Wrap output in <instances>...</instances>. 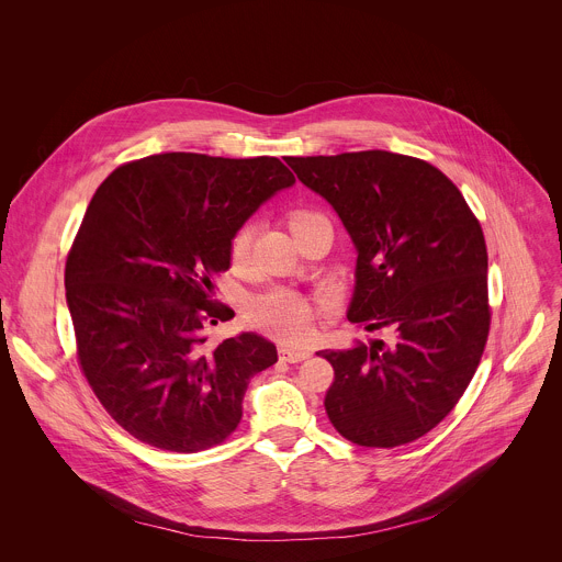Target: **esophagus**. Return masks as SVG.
Instances as JSON below:
<instances>
[{"mask_svg": "<svg viewBox=\"0 0 562 562\" xmlns=\"http://www.w3.org/2000/svg\"><path fill=\"white\" fill-rule=\"evenodd\" d=\"M311 356V351H304V349H291V347H280V358L284 362H302Z\"/></svg>", "mask_w": 562, "mask_h": 562, "instance_id": "esophagus-1", "label": "esophagus"}]
</instances>
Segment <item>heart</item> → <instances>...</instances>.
<instances>
[{"label": "heart", "instance_id": "b5f03b06", "mask_svg": "<svg viewBox=\"0 0 562 562\" xmlns=\"http://www.w3.org/2000/svg\"><path fill=\"white\" fill-rule=\"evenodd\" d=\"M315 213L295 211L291 215V226H295L297 222ZM251 237H254V228L249 224L235 233L231 243V258L235 265H243L247 260L251 249ZM247 317L249 323L260 331L284 342H297L311 331V325L315 319V306L311 300H306L300 293H293L286 289H273L249 300Z\"/></svg>", "mask_w": 562, "mask_h": 562}]
</instances>
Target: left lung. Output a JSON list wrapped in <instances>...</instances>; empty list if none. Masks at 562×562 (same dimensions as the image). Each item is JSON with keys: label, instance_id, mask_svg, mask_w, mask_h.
Returning <instances> with one entry per match:
<instances>
[{"label": "left lung", "instance_id": "8db88e82", "mask_svg": "<svg viewBox=\"0 0 562 562\" xmlns=\"http://www.w3.org/2000/svg\"><path fill=\"white\" fill-rule=\"evenodd\" d=\"M289 167L356 245L349 323L391 334V345L319 351L336 371L327 416L360 447L414 442L458 405L487 345L483 228L458 187L412 155L358 150L291 157Z\"/></svg>", "mask_w": 562, "mask_h": 562}]
</instances>
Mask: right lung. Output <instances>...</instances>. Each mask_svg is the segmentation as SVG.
I'll return each instance as SVG.
<instances>
[{
    "mask_svg": "<svg viewBox=\"0 0 562 562\" xmlns=\"http://www.w3.org/2000/svg\"><path fill=\"white\" fill-rule=\"evenodd\" d=\"M293 182L269 155L159 153L95 191L66 258V302L79 369L133 438L195 453L237 429L249 380L278 351L258 334L206 342V325L233 317L213 276L231 267L239 226Z\"/></svg>",
    "mask_w": 562,
    "mask_h": 562,
    "instance_id": "obj_1",
    "label": "right lung"
}]
</instances>
